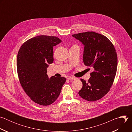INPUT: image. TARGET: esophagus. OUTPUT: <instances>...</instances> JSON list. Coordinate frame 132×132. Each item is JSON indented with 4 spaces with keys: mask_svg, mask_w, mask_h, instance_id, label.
<instances>
[{
    "mask_svg": "<svg viewBox=\"0 0 132 132\" xmlns=\"http://www.w3.org/2000/svg\"><path fill=\"white\" fill-rule=\"evenodd\" d=\"M67 79H69V80H74V79H76V78L75 77H73V76H70V77H68Z\"/></svg>",
    "mask_w": 132,
    "mask_h": 132,
    "instance_id": "34e87169",
    "label": "esophagus"
}]
</instances>
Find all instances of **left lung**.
<instances>
[{"mask_svg": "<svg viewBox=\"0 0 132 132\" xmlns=\"http://www.w3.org/2000/svg\"><path fill=\"white\" fill-rule=\"evenodd\" d=\"M85 45L84 64L92 67L88 81L81 79L82 87L79 95L89 101L101 99L110 91L117 73L118 57L115 47L105 36L88 31L72 35Z\"/></svg>", "mask_w": 132, "mask_h": 132, "instance_id": "left-lung-1", "label": "left lung"}]
</instances>
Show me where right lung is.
Returning <instances> with one entry per match:
<instances>
[{"instance_id": "right-lung-1", "label": "right lung", "mask_w": 132, "mask_h": 132, "mask_svg": "<svg viewBox=\"0 0 132 132\" xmlns=\"http://www.w3.org/2000/svg\"><path fill=\"white\" fill-rule=\"evenodd\" d=\"M62 41L54 36L40 35L25 42L18 52L16 68L19 80L27 95L43 106L57 99L66 80L64 77L48 78L47 67L53 62V47Z\"/></svg>"}]
</instances>
